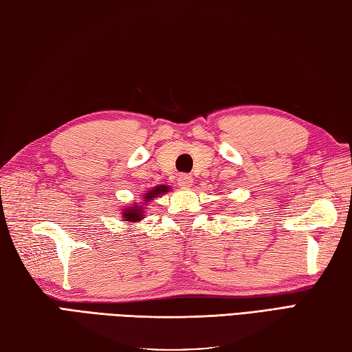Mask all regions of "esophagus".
<instances>
[{
  "label": "esophagus",
  "mask_w": 352,
  "mask_h": 352,
  "mask_svg": "<svg viewBox=\"0 0 352 352\" xmlns=\"http://www.w3.org/2000/svg\"><path fill=\"white\" fill-rule=\"evenodd\" d=\"M177 185L181 188H190L193 185V177L190 175H181L177 177Z\"/></svg>",
  "instance_id": "34e87169"
}]
</instances>
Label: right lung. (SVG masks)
I'll use <instances>...</instances> for the list:
<instances>
[{
    "label": "right lung",
    "mask_w": 352,
    "mask_h": 352,
    "mask_svg": "<svg viewBox=\"0 0 352 352\" xmlns=\"http://www.w3.org/2000/svg\"><path fill=\"white\" fill-rule=\"evenodd\" d=\"M168 191H171L168 185H156V187H153L150 191H147V193H144L142 199H141V204L133 202L131 205H129L127 208H122L121 216L124 217V222L136 223L139 221H142L145 210H147V204L150 201H153V199L157 197V196L167 195Z\"/></svg>",
    "instance_id": "obj_1"
}]
</instances>
